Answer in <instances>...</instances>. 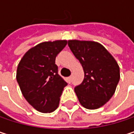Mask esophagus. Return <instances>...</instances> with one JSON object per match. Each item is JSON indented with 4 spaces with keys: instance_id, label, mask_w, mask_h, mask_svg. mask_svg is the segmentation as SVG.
<instances>
[{
    "instance_id": "34e87169",
    "label": "esophagus",
    "mask_w": 134,
    "mask_h": 134,
    "mask_svg": "<svg viewBox=\"0 0 134 134\" xmlns=\"http://www.w3.org/2000/svg\"><path fill=\"white\" fill-rule=\"evenodd\" d=\"M67 81H68L69 83H70V81H71V76H70V77H67Z\"/></svg>"
}]
</instances>
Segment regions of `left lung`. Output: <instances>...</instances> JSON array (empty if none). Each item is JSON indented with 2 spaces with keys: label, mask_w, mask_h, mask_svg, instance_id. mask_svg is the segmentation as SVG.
<instances>
[{
  "label": "left lung",
  "mask_w": 134,
  "mask_h": 134,
  "mask_svg": "<svg viewBox=\"0 0 134 134\" xmlns=\"http://www.w3.org/2000/svg\"><path fill=\"white\" fill-rule=\"evenodd\" d=\"M68 46L85 72L82 83L74 88L80 103L88 109L102 107L114 94L119 83L117 62L98 42L69 40Z\"/></svg>",
  "instance_id": "1"
}]
</instances>
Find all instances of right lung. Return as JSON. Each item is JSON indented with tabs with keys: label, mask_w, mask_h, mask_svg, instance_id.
I'll return each instance as SVG.
<instances>
[{
	"label": "right lung",
	"mask_w": 134,
	"mask_h": 134,
	"mask_svg": "<svg viewBox=\"0 0 134 134\" xmlns=\"http://www.w3.org/2000/svg\"><path fill=\"white\" fill-rule=\"evenodd\" d=\"M67 40L43 42L28 50L20 60L16 79L26 101L37 111L49 113L59 105L67 83L58 74L56 57Z\"/></svg>",
	"instance_id": "right-lung-1"
}]
</instances>
